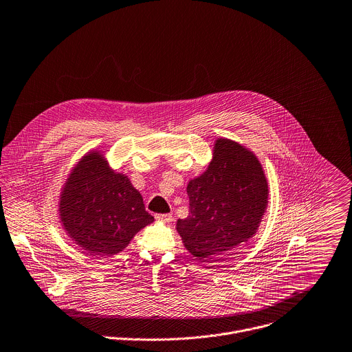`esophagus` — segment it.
Here are the masks:
<instances>
[{"label":"esophagus","mask_w":352,"mask_h":352,"mask_svg":"<svg viewBox=\"0 0 352 352\" xmlns=\"http://www.w3.org/2000/svg\"><path fill=\"white\" fill-rule=\"evenodd\" d=\"M155 219L158 220V221H162V223H170L172 220H173V216L170 214V213H161V214H157L155 216Z\"/></svg>","instance_id":"obj_1"}]
</instances>
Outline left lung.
I'll return each instance as SVG.
<instances>
[{"mask_svg": "<svg viewBox=\"0 0 352 352\" xmlns=\"http://www.w3.org/2000/svg\"><path fill=\"white\" fill-rule=\"evenodd\" d=\"M190 213L176 230L186 249L208 258L248 242L268 205V183L257 157L224 138L214 142L206 170L188 182Z\"/></svg>", "mask_w": 352, "mask_h": 352, "instance_id": "left-lung-1", "label": "left lung"}]
</instances>
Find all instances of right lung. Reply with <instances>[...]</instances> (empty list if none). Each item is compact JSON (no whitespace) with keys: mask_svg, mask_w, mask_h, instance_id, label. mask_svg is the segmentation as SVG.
Listing matches in <instances>:
<instances>
[{"mask_svg":"<svg viewBox=\"0 0 352 352\" xmlns=\"http://www.w3.org/2000/svg\"><path fill=\"white\" fill-rule=\"evenodd\" d=\"M67 235L92 256H113L154 217L128 176L113 170L102 151L85 154L72 169L59 197Z\"/></svg>","mask_w":352,"mask_h":352,"instance_id":"add662e5","label":"right lung"}]
</instances>
